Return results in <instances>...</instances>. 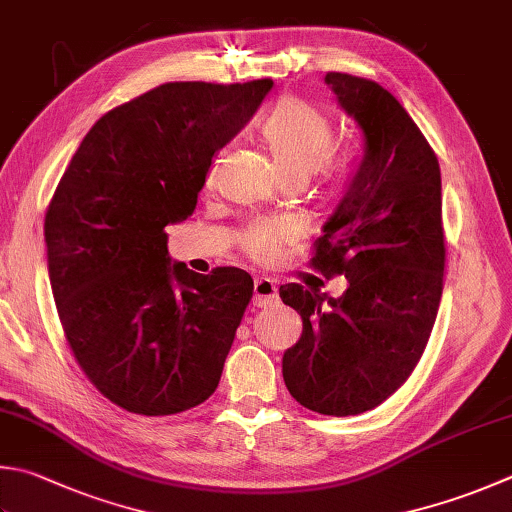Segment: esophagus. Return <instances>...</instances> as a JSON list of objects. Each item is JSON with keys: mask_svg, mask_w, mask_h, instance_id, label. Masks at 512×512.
I'll use <instances>...</instances> for the list:
<instances>
[{"mask_svg": "<svg viewBox=\"0 0 512 512\" xmlns=\"http://www.w3.org/2000/svg\"><path fill=\"white\" fill-rule=\"evenodd\" d=\"M278 301V287L269 278H256L254 281V307H272Z\"/></svg>", "mask_w": 512, "mask_h": 512, "instance_id": "esophagus-1", "label": "esophagus"}]
</instances>
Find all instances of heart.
<instances>
[{"label":"heart","instance_id":"b5f03b06","mask_svg":"<svg viewBox=\"0 0 512 512\" xmlns=\"http://www.w3.org/2000/svg\"><path fill=\"white\" fill-rule=\"evenodd\" d=\"M272 153L278 176L283 180H305L330 149L334 129L327 115L303 98L278 100L260 127ZM289 238V231L272 225H254L240 236L245 254L256 260H272Z\"/></svg>","mask_w":512,"mask_h":512}]
</instances>
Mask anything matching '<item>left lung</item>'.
<instances>
[{
  "mask_svg": "<svg viewBox=\"0 0 512 512\" xmlns=\"http://www.w3.org/2000/svg\"><path fill=\"white\" fill-rule=\"evenodd\" d=\"M341 109L363 133V158L323 225L310 265L347 289L325 298L281 285L303 334L283 354V379L307 410L347 417L392 397L417 368L435 325L446 243L435 151L381 84L327 73Z\"/></svg>",
  "mask_w": 512,
  "mask_h": 512,
  "instance_id": "1",
  "label": "left lung"
}]
</instances>
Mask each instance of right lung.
<instances>
[{
    "mask_svg": "<svg viewBox=\"0 0 512 512\" xmlns=\"http://www.w3.org/2000/svg\"><path fill=\"white\" fill-rule=\"evenodd\" d=\"M272 80L167 82L104 113L46 209L53 298L89 381L115 406L165 417L218 388L254 281L171 263L165 227L194 214L214 153Z\"/></svg>",
    "mask_w": 512,
    "mask_h": 512,
    "instance_id": "obj_1",
    "label": "right lung"
}]
</instances>
